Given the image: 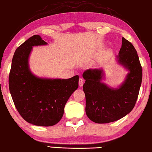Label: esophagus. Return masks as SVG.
Returning a JSON list of instances; mask_svg holds the SVG:
<instances>
[{
    "instance_id": "34e87169",
    "label": "esophagus",
    "mask_w": 152,
    "mask_h": 152,
    "mask_svg": "<svg viewBox=\"0 0 152 152\" xmlns=\"http://www.w3.org/2000/svg\"><path fill=\"white\" fill-rule=\"evenodd\" d=\"M83 84H84V79L80 78V79H79V86H83Z\"/></svg>"
}]
</instances>
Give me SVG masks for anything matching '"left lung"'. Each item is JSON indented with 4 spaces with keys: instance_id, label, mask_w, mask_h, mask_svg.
<instances>
[{
    "instance_id": "8db88e82",
    "label": "left lung",
    "mask_w": 152,
    "mask_h": 152,
    "mask_svg": "<svg viewBox=\"0 0 152 152\" xmlns=\"http://www.w3.org/2000/svg\"><path fill=\"white\" fill-rule=\"evenodd\" d=\"M122 47L116 56L118 64L126 69L124 80L117 88L103 83L104 69H89L83 74L85 83L86 114L93 122L109 123L124 117L133 109L142 81V67L136 49L122 37Z\"/></svg>"
}]
</instances>
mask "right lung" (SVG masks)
Here are the masks:
<instances>
[{
  "instance_id": "1",
  "label": "right lung",
  "mask_w": 152,
  "mask_h": 152,
  "mask_svg": "<svg viewBox=\"0 0 152 152\" xmlns=\"http://www.w3.org/2000/svg\"><path fill=\"white\" fill-rule=\"evenodd\" d=\"M39 35L28 38L16 49L9 78L11 95L21 116L36 126L56 124L64 115L71 95L78 87L79 76L68 79L38 77L30 70L33 47L47 45Z\"/></svg>"
}]
</instances>
